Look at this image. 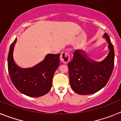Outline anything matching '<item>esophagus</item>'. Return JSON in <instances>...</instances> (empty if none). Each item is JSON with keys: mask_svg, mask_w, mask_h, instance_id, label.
I'll return each instance as SVG.
<instances>
[{"mask_svg": "<svg viewBox=\"0 0 121 121\" xmlns=\"http://www.w3.org/2000/svg\"><path fill=\"white\" fill-rule=\"evenodd\" d=\"M60 60L62 63H68L69 61V58H70V55H69V53L67 52H63L60 55Z\"/></svg>", "mask_w": 121, "mask_h": 121, "instance_id": "esophagus-1", "label": "esophagus"}]
</instances>
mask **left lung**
Segmentation results:
<instances>
[{
	"label": "left lung",
	"mask_w": 121,
	"mask_h": 121,
	"mask_svg": "<svg viewBox=\"0 0 121 121\" xmlns=\"http://www.w3.org/2000/svg\"><path fill=\"white\" fill-rule=\"evenodd\" d=\"M108 43L110 52L101 62L94 61L77 50L73 59L68 63L70 85L74 92L79 95H90L103 89L108 82L113 70L115 52L113 46L107 33L104 35Z\"/></svg>",
	"instance_id": "1"
}]
</instances>
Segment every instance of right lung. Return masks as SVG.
<instances>
[{"mask_svg":"<svg viewBox=\"0 0 121 121\" xmlns=\"http://www.w3.org/2000/svg\"><path fill=\"white\" fill-rule=\"evenodd\" d=\"M17 39L10 46L8 56V69L11 79L16 89L25 95L39 97L51 90L52 78L60 65V54H48L44 60L34 67L22 69L13 60V50Z\"/></svg>","mask_w":121,"mask_h":121,"instance_id":"add662e5","label":"right lung"}]
</instances>
